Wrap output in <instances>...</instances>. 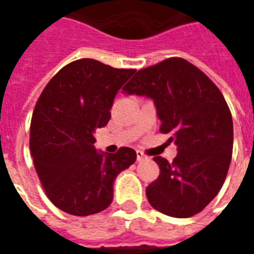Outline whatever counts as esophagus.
<instances>
[{"mask_svg": "<svg viewBox=\"0 0 254 254\" xmlns=\"http://www.w3.org/2000/svg\"><path fill=\"white\" fill-rule=\"evenodd\" d=\"M145 159H147L146 155L143 154L142 151H137V161H138V162H142Z\"/></svg>", "mask_w": 254, "mask_h": 254, "instance_id": "1", "label": "esophagus"}]
</instances>
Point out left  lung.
<instances>
[{
	"mask_svg": "<svg viewBox=\"0 0 254 254\" xmlns=\"http://www.w3.org/2000/svg\"><path fill=\"white\" fill-rule=\"evenodd\" d=\"M124 92L153 99L159 130L177 145L171 163L153 158L159 177L146 187L147 200L167 216L196 215L220 191L232 158V115L224 96L204 72L182 58L139 69Z\"/></svg>",
	"mask_w": 254,
	"mask_h": 254,
	"instance_id": "1",
	"label": "left lung"
}]
</instances>
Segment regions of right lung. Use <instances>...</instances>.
I'll use <instances>...</instances> for the list:
<instances>
[{
  "label": "right lung",
  "mask_w": 254,
  "mask_h": 254,
  "mask_svg": "<svg viewBox=\"0 0 254 254\" xmlns=\"http://www.w3.org/2000/svg\"><path fill=\"white\" fill-rule=\"evenodd\" d=\"M134 72L79 59L64 65L38 99L30 125L34 166L51 203L69 215L107 208L116 177L135 162L130 147L107 154L93 146V133L107 125L115 96Z\"/></svg>",
  "instance_id": "right-lung-1"
}]
</instances>
